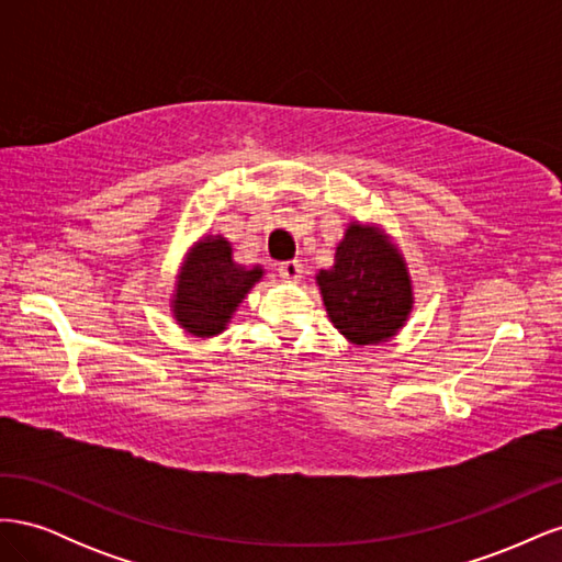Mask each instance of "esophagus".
<instances>
[{
    "label": "esophagus",
    "mask_w": 562,
    "mask_h": 562,
    "mask_svg": "<svg viewBox=\"0 0 562 562\" xmlns=\"http://www.w3.org/2000/svg\"><path fill=\"white\" fill-rule=\"evenodd\" d=\"M279 277L285 281H300L302 279V265L297 260H288L279 265Z\"/></svg>",
    "instance_id": "34e87169"
}]
</instances>
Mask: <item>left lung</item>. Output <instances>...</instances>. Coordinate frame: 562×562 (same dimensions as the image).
Listing matches in <instances>:
<instances>
[{"label":"left lung","mask_w":562,"mask_h":562,"mask_svg":"<svg viewBox=\"0 0 562 562\" xmlns=\"http://www.w3.org/2000/svg\"><path fill=\"white\" fill-rule=\"evenodd\" d=\"M316 281L333 326L353 345L394 337L413 310L405 262L372 227L349 225L333 269H321Z\"/></svg>","instance_id":"obj_1"}]
</instances>
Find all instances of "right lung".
Here are the masks:
<instances>
[{
  "label": "right lung",
  "mask_w": 562,
  "mask_h": 562,
  "mask_svg": "<svg viewBox=\"0 0 562 562\" xmlns=\"http://www.w3.org/2000/svg\"><path fill=\"white\" fill-rule=\"evenodd\" d=\"M260 279V267L246 269L232 262V246L223 236H206L187 255L173 314L184 330L199 337L223 333L234 310Z\"/></svg>",
  "instance_id": "add662e5"
}]
</instances>
